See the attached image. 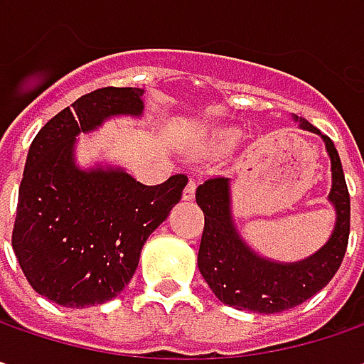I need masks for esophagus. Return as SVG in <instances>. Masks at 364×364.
I'll use <instances>...</instances> for the list:
<instances>
[{
  "mask_svg": "<svg viewBox=\"0 0 364 364\" xmlns=\"http://www.w3.org/2000/svg\"><path fill=\"white\" fill-rule=\"evenodd\" d=\"M195 189H197V183H195V179H189L187 185H185V189H183V199L185 201H191L195 197Z\"/></svg>",
  "mask_w": 364,
  "mask_h": 364,
  "instance_id": "1",
  "label": "esophagus"
}]
</instances>
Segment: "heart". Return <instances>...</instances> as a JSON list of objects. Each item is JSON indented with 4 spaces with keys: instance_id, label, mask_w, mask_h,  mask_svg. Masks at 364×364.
Masks as SVG:
<instances>
[{
    "instance_id": "heart-1",
    "label": "heart",
    "mask_w": 364,
    "mask_h": 364,
    "mask_svg": "<svg viewBox=\"0 0 364 364\" xmlns=\"http://www.w3.org/2000/svg\"><path fill=\"white\" fill-rule=\"evenodd\" d=\"M233 136L232 132H225V134H220V139L215 141V144H218V149H223V146H228V144L233 143Z\"/></svg>"
}]
</instances>
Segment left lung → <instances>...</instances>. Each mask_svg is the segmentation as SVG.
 Wrapping results in <instances>:
<instances>
[{
  "label": "left lung",
  "instance_id": "left-lung-1",
  "mask_svg": "<svg viewBox=\"0 0 364 364\" xmlns=\"http://www.w3.org/2000/svg\"><path fill=\"white\" fill-rule=\"evenodd\" d=\"M298 120V117H294ZM304 131L324 139L331 155L332 189L328 199L336 209V225L331 240L302 262L280 264L257 256L240 237L233 225L230 179L211 177L197 187V205L205 215L197 266L213 294L237 310L274 314L294 308L322 290L341 268L350 233V195L338 151L326 134L300 119Z\"/></svg>",
  "mask_w": 364,
  "mask_h": 364
}]
</instances>
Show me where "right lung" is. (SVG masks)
Returning a JSON list of instances; mask_svg holds the SVG:
<instances>
[{
	"instance_id": "add662e5",
	"label": "right lung",
	"mask_w": 364,
	"mask_h": 364,
	"mask_svg": "<svg viewBox=\"0 0 364 364\" xmlns=\"http://www.w3.org/2000/svg\"><path fill=\"white\" fill-rule=\"evenodd\" d=\"M141 88H98L50 119L32 141L19 185L11 245L38 294L66 308L102 304L122 292L144 242L187 185L173 175L143 185L122 169L82 171L76 134L117 114L143 112Z\"/></svg>"
}]
</instances>
